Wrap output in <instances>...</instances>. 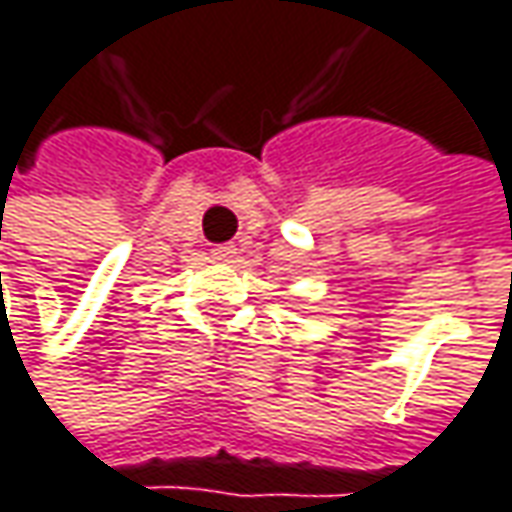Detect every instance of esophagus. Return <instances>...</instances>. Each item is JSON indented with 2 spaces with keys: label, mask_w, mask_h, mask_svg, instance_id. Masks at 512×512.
Listing matches in <instances>:
<instances>
[{
  "label": "esophagus",
  "mask_w": 512,
  "mask_h": 512,
  "mask_svg": "<svg viewBox=\"0 0 512 512\" xmlns=\"http://www.w3.org/2000/svg\"><path fill=\"white\" fill-rule=\"evenodd\" d=\"M236 250H238L236 244H218L212 253H215V259H221V262H230V259L236 256Z\"/></svg>",
  "instance_id": "1"
}]
</instances>
